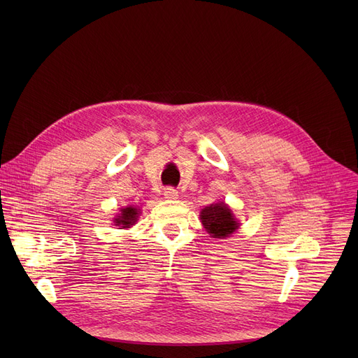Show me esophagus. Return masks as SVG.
I'll list each match as a JSON object with an SVG mask.
<instances>
[{"instance_id":"34e87169","label":"esophagus","mask_w":358,"mask_h":358,"mask_svg":"<svg viewBox=\"0 0 358 358\" xmlns=\"http://www.w3.org/2000/svg\"><path fill=\"white\" fill-rule=\"evenodd\" d=\"M164 196L168 200H176L178 197V192L174 189V187H165V189H164Z\"/></svg>"}]
</instances>
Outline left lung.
Masks as SVG:
<instances>
[{
    "mask_svg": "<svg viewBox=\"0 0 358 358\" xmlns=\"http://www.w3.org/2000/svg\"><path fill=\"white\" fill-rule=\"evenodd\" d=\"M200 219L204 229L212 238H227L238 229V222L224 203H216L204 208L200 213Z\"/></svg>",
    "mask_w": 358,
    "mask_h": 358,
    "instance_id": "8db88e82",
    "label": "left lung"
}]
</instances>
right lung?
Instances as JSON below:
<instances>
[{
	"label": "right lung",
	"mask_w": 358,
	"mask_h": 358,
	"mask_svg": "<svg viewBox=\"0 0 358 358\" xmlns=\"http://www.w3.org/2000/svg\"><path fill=\"white\" fill-rule=\"evenodd\" d=\"M138 220V209L136 208H126L122 210V215L115 220L117 227L129 228L130 224H134Z\"/></svg>",
	"instance_id": "right-lung-1"
}]
</instances>
